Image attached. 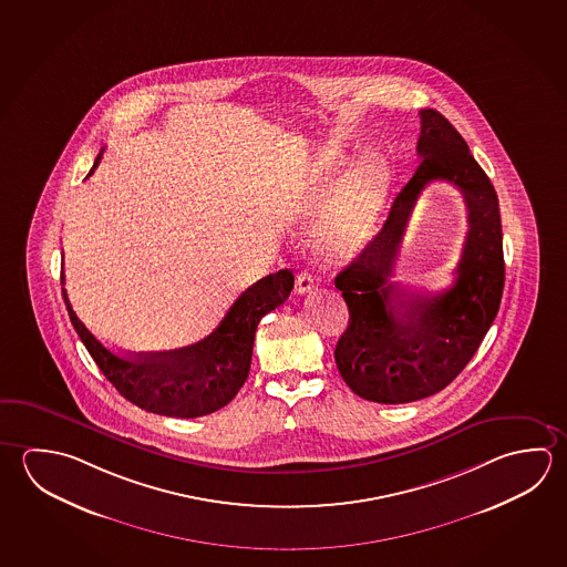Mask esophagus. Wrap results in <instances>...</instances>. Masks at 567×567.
Returning <instances> with one entry per match:
<instances>
[{
    "mask_svg": "<svg viewBox=\"0 0 567 567\" xmlns=\"http://www.w3.org/2000/svg\"><path fill=\"white\" fill-rule=\"evenodd\" d=\"M315 288V277L308 270H300L297 275V292L298 295H307Z\"/></svg>",
    "mask_w": 567,
    "mask_h": 567,
    "instance_id": "obj_1",
    "label": "esophagus"
}]
</instances>
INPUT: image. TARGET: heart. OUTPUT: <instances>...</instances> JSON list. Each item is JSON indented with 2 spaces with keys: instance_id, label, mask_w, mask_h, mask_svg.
<instances>
[{
  "instance_id": "b5f03b06",
  "label": "heart",
  "mask_w": 567,
  "mask_h": 567,
  "mask_svg": "<svg viewBox=\"0 0 567 567\" xmlns=\"http://www.w3.org/2000/svg\"><path fill=\"white\" fill-rule=\"evenodd\" d=\"M342 157L328 153L317 165L320 187H330L338 181ZM388 189V167L377 155H364L348 169L342 181V209L322 239V250L328 257H350L367 245L377 210Z\"/></svg>"
}]
</instances>
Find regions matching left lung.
Returning <instances> with one entry per match:
<instances>
[{
  "instance_id": "8db88e82",
  "label": "left lung",
  "mask_w": 567,
  "mask_h": 567,
  "mask_svg": "<svg viewBox=\"0 0 567 567\" xmlns=\"http://www.w3.org/2000/svg\"><path fill=\"white\" fill-rule=\"evenodd\" d=\"M420 121L416 173L384 227L334 279L350 315L334 350L338 372L357 396L380 404L432 396L466 368L496 318L506 277L492 181L442 113L422 110ZM432 179L463 190L471 229L455 285L404 298L391 280L393 265L411 209Z\"/></svg>"
}]
</instances>
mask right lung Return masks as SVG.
I'll use <instances>...</instances> for the list:
<instances>
[{
	"mask_svg": "<svg viewBox=\"0 0 567 567\" xmlns=\"http://www.w3.org/2000/svg\"><path fill=\"white\" fill-rule=\"evenodd\" d=\"M101 155L103 151L93 163L90 175L100 165ZM61 282H65L63 272ZM292 287L295 277L290 270L272 272L257 280L235 300L209 337L190 347L147 354L113 352L78 318L65 288L63 300L81 342L121 396L161 416L199 417L227 406L237 396L249 377L260 318L280 307Z\"/></svg>",
	"mask_w": 567,
	"mask_h": 567,
	"instance_id": "1",
	"label": "right lung"
}]
</instances>
